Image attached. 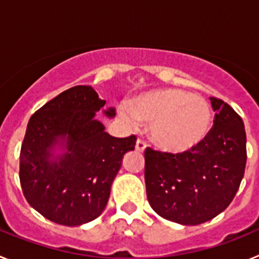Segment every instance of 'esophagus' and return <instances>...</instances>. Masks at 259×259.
I'll return each instance as SVG.
<instances>
[{
    "instance_id": "1",
    "label": "esophagus",
    "mask_w": 259,
    "mask_h": 259,
    "mask_svg": "<svg viewBox=\"0 0 259 259\" xmlns=\"http://www.w3.org/2000/svg\"><path fill=\"white\" fill-rule=\"evenodd\" d=\"M145 146H146V144L144 143L143 140H140V139L136 141V150H137V152H144Z\"/></svg>"
}]
</instances>
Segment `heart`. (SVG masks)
Listing matches in <instances>:
<instances>
[{"mask_svg":"<svg viewBox=\"0 0 259 259\" xmlns=\"http://www.w3.org/2000/svg\"><path fill=\"white\" fill-rule=\"evenodd\" d=\"M123 111L125 120L150 124L158 149L172 154L194 150L211 131L212 111L203 97L179 88L154 89L137 96Z\"/></svg>","mask_w":259,"mask_h":259,"instance_id":"obj_1","label":"heart"}]
</instances>
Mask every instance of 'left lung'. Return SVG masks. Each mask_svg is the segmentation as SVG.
<instances>
[{"mask_svg":"<svg viewBox=\"0 0 259 259\" xmlns=\"http://www.w3.org/2000/svg\"><path fill=\"white\" fill-rule=\"evenodd\" d=\"M215 111L209 136L183 154L145 149V185L150 206L167 221L196 226L232 202L246 164L241 116L223 100L210 97Z\"/></svg>","mask_w":259,"mask_h":259,"instance_id":"1","label":"left lung"}]
</instances>
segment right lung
<instances>
[{"instance_id":"1","label":"right lung","mask_w":259,"mask_h":259,"mask_svg":"<svg viewBox=\"0 0 259 259\" xmlns=\"http://www.w3.org/2000/svg\"><path fill=\"white\" fill-rule=\"evenodd\" d=\"M105 101L95 89L76 85L62 92L29 119L19 155V179L26 200L42 217L62 226H80L101 215L125 153L136 136H110L96 111ZM113 116L114 110L105 111ZM66 139L58 162L50 149Z\"/></svg>"}]
</instances>
